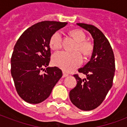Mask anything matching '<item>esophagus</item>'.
Here are the masks:
<instances>
[{"label":"esophagus","instance_id":"obj_1","mask_svg":"<svg viewBox=\"0 0 127 127\" xmlns=\"http://www.w3.org/2000/svg\"><path fill=\"white\" fill-rule=\"evenodd\" d=\"M68 76H69V74H68L67 73H66L65 72H64V71L63 72V77H65Z\"/></svg>","mask_w":127,"mask_h":127}]
</instances>
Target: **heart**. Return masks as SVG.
<instances>
[{"label":"heart","mask_w":127,"mask_h":127,"mask_svg":"<svg viewBox=\"0 0 127 127\" xmlns=\"http://www.w3.org/2000/svg\"><path fill=\"white\" fill-rule=\"evenodd\" d=\"M70 34L75 41L77 42L76 51L88 55L93 50V44L89 41H86V35L80 30H74L70 32ZM62 33L61 31H57L52 35L50 39V46L54 50H57L62 47ZM83 58L78 52L70 53L66 51H59L56 53L53 57V63L57 67H59L65 71L70 72L76 69L81 64Z\"/></svg>","instance_id":"obj_1"}]
</instances>
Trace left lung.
<instances>
[{
  "mask_svg": "<svg viewBox=\"0 0 127 127\" xmlns=\"http://www.w3.org/2000/svg\"><path fill=\"white\" fill-rule=\"evenodd\" d=\"M77 25L91 33L94 50L90 60L78 70L86 78L74 75L77 85L70 91L69 97L79 109L91 111L102 104L112 87L115 72L114 53L107 38L96 27L86 23Z\"/></svg>",
  "mask_w": 127,
  "mask_h": 127,
  "instance_id": "left-lung-1",
  "label": "left lung"
}]
</instances>
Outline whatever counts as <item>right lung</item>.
I'll return each mask as SVG.
<instances>
[{
    "instance_id": "obj_1",
    "label": "right lung",
    "mask_w": 127,
    "mask_h": 127,
    "mask_svg": "<svg viewBox=\"0 0 127 127\" xmlns=\"http://www.w3.org/2000/svg\"><path fill=\"white\" fill-rule=\"evenodd\" d=\"M67 24L39 22L27 29L16 43L11 59V76L19 96L27 102L39 104L45 100L62 76L58 67H48L51 57L50 41L52 35Z\"/></svg>"
}]
</instances>
